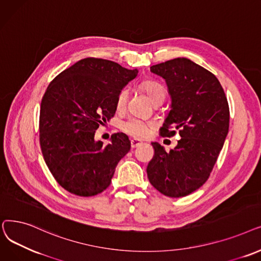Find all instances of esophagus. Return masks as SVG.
<instances>
[{"label": "esophagus", "mask_w": 261, "mask_h": 261, "mask_svg": "<svg viewBox=\"0 0 261 261\" xmlns=\"http://www.w3.org/2000/svg\"><path fill=\"white\" fill-rule=\"evenodd\" d=\"M141 144H142V142H141L140 140H137V139H132V140H130V145H132L133 148L137 147V146H139V145H141Z\"/></svg>", "instance_id": "1"}]
</instances>
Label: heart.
Here are the masks:
<instances>
[{
  "label": "heart",
  "mask_w": 261,
  "mask_h": 261,
  "mask_svg": "<svg viewBox=\"0 0 261 261\" xmlns=\"http://www.w3.org/2000/svg\"><path fill=\"white\" fill-rule=\"evenodd\" d=\"M142 89L145 91V93L147 94L148 98L152 101V103L154 101H156L157 98L166 97V89L163 85H160L156 82H151V81H146L142 83ZM129 95V91L128 89H123L121 90V92L119 93L118 97H117V107L118 109H122L124 108V106L126 105L127 98ZM153 125L151 123H145L141 120L138 119H130L126 122H124L121 128L124 133L128 134L132 137L135 138H145L150 134L151 129H152Z\"/></svg>",
  "instance_id": "b5f03b06"
}]
</instances>
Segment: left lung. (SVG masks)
<instances>
[{
	"instance_id": "left-lung-1",
	"label": "left lung",
	"mask_w": 261,
	"mask_h": 261,
	"mask_svg": "<svg viewBox=\"0 0 261 261\" xmlns=\"http://www.w3.org/2000/svg\"><path fill=\"white\" fill-rule=\"evenodd\" d=\"M163 77L171 95V110L160 136L177 145L166 152L157 142L146 168L153 187L170 197L186 196L203 186L212 173L229 127V107L224 90L212 72L188 58H174L151 67Z\"/></svg>"
}]
</instances>
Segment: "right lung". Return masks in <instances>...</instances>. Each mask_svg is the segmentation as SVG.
Listing matches in <instances>:
<instances>
[{"instance_id":"add662e5","label":"right lung","mask_w":261,"mask_h":261,"mask_svg":"<svg viewBox=\"0 0 261 261\" xmlns=\"http://www.w3.org/2000/svg\"><path fill=\"white\" fill-rule=\"evenodd\" d=\"M137 74V69L89 57L49 83L40 106L41 152L56 181L70 193L103 192L118 163L129 152L125 134H114L106 145L95 141L94 134L115 116L119 93Z\"/></svg>"}]
</instances>
